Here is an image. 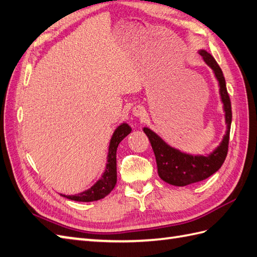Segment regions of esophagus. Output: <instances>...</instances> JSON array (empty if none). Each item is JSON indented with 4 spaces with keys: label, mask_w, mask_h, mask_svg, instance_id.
Wrapping results in <instances>:
<instances>
[{
    "label": "esophagus",
    "mask_w": 257,
    "mask_h": 257,
    "mask_svg": "<svg viewBox=\"0 0 257 257\" xmlns=\"http://www.w3.org/2000/svg\"><path fill=\"white\" fill-rule=\"evenodd\" d=\"M132 113H133L135 116L142 117V116H144V115L146 114V111H145V109H144L143 107H140V105H136V107L133 108Z\"/></svg>",
    "instance_id": "esophagus-1"
}]
</instances>
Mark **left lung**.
Instances as JSON below:
<instances>
[{"label": "left lung", "instance_id": "obj_1", "mask_svg": "<svg viewBox=\"0 0 257 257\" xmlns=\"http://www.w3.org/2000/svg\"><path fill=\"white\" fill-rule=\"evenodd\" d=\"M198 52L203 56L205 63L214 72L215 77L218 80L219 93H220L221 102L223 104L227 131L219 146L206 156L186 154L168 145L154 131L148 127L143 128L144 133L147 135L150 144H152L160 179L176 186H185L209 178L211 174L220 169L228 154L232 112H231V102L227 91L226 80H224L221 68L217 64L214 56L206 50H199Z\"/></svg>", "mask_w": 257, "mask_h": 257}]
</instances>
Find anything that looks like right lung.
Segmentation results:
<instances>
[{"label": "right lung", "mask_w": 257, "mask_h": 257, "mask_svg": "<svg viewBox=\"0 0 257 257\" xmlns=\"http://www.w3.org/2000/svg\"><path fill=\"white\" fill-rule=\"evenodd\" d=\"M131 131H132V128L126 123H122L115 128L110 140L107 165H105L104 172L102 173L101 178L90 189L75 194V195H64V194H61V195L76 202H93L101 199L110 194L116 184V148L118 144L131 133Z\"/></svg>", "instance_id": "add662e5"}]
</instances>
